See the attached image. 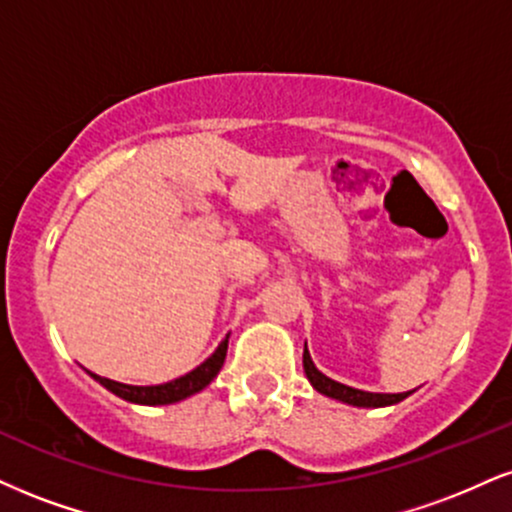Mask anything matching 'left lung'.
Wrapping results in <instances>:
<instances>
[{"label":"left lung","mask_w":512,"mask_h":512,"mask_svg":"<svg viewBox=\"0 0 512 512\" xmlns=\"http://www.w3.org/2000/svg\"><path fill=\"white\" fill-rule=\"evenodd\" d=\"M303 367H305L307 379H310L312 389L322 393V396L341 400V403H346V405H355V408H386V405L400 403V400H405L412 393V391H405V393H369V391H360V389H353V386L341 384V381L329 379L326 374H322L315 367V362H312V357H310V350H307V343H305V350H303Z\"/></svg>","instance_id":"1"}]
</instances>
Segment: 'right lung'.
I'll use <instances>...</instances> for the list:
<instances>
[{
  "label": "right lung",
  "instance_id": "obj_1",
  "mask_svg": "<svg viewBox=\"0 0 512 512\" xmlns=\"http://www.w3.org/2000/svg\"><path fill=\"white\" fill-rule=\"evenodd\" d=\"M226 350H229V334H226L224 341L219 343V348L214 350V353L209 355L202 365L190 369V372L183 374V377L171 379V381H166V384H157V386H131V384H121V381L104 379V377H100V374H92V372H88V374L95 381H100L104 389L112 391L114 396L128 400V403L171 405V403H178V400H186L190 396H195V393H200L202 389H207V386L214 381V377L219 374V369L224 367Z\"/></svg>",
  "mask_w": 512,
  "mask_h": 512
}]
</instances>
